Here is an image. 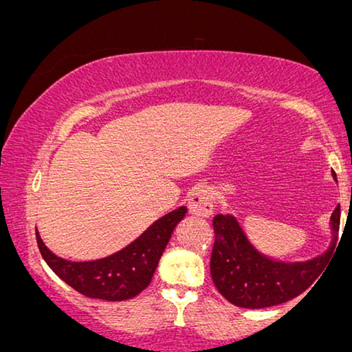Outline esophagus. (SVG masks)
<instances>
[{
    "mask_svg": "<svg viewBox=\"0 0 352 352\" xmlns=\"http://www.w3.org/2000/svg\"><path fill=\"white\" fill-rule=\"evenodd\" d=\"M188 210L197 216L208 217L214 211L212 192L208 187H195L188 195Z\"/></svg>",
    "mask_w": 352,
    "mask_h": 352,
    "instance_id": "34e87169",
    "label": "esophagus"
}]
</instances>
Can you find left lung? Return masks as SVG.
I'll return each mask as SVG.
<instances>
[{"label": "left lung", "instance_id": "obj_1", "mask_svg": "<svg viewBox=\"0 0 352 352\" xmlns=\"http://www.w3.org/2000/svg\"><path fill=\"white\" fill-rule=\"evenodd\" d=\"M333 177L337 179V176ZM214 244L211 276L219 292L241 308H267L305 292L327 267L340 230V205L332 214L333 241L329 251L303 263H283L258 254L235 217L217 214L212 219Z\"/></svg>", "mask_w": 352, "mask_h": 352}]
</instances>
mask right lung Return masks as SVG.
Listing matches in <instances>:
<instances>
[{
	"instance_id": "1",
	"label": "right lung",
	"mask_w": 352,
	"mask_h": 352,
	"mask_svg": "<svg viewBox=\"0 0 352 352\" xmlns=\"http://www.w3.org/2000/svg\"><path fill=\"white\" fill-rule=\"evenodd\" d=\"M186 212L187 208L181 206L165 214L129 246L98 261H65L44 246L38 233L36 243L45 263L68 286L85 297L120 302L136 297L149 286L171 233Z\"/></svg>"
}]
</instances>
